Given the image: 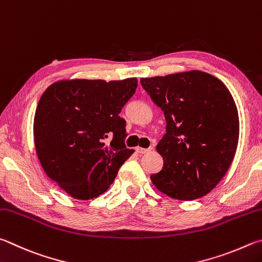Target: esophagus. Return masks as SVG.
<instances>
[{"label": "esophagus", "instance_id": "1", "mask_svg": "<svg viewBox=\"0 0 262 262\" xmlns=\"http://www.w3.org/2000/svg\"><path fill=\"white\" fill-rule=\"evenodd\" d=\"M152 149H153L152 147H149V148H141V147H137V148H136L137 153H139V154H146V153L150 152V150H152Z\"/></svg>", "mask_w": 262, "mask_h": 262}]
</instances>
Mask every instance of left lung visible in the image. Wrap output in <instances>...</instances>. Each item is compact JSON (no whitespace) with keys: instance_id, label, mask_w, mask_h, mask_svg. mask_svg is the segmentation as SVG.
Instances as JSON below:
<instances>
[{"instance_id":"left-lung-1","label":"left lung","mask_w":262,"mask_h":262,"mask_svg":"<svg viewBox=\"0 0 262 262\" xmlns=\"http://www.w3.org/2000/svg\"><path fill=\"white\" fill-rule=\"evenodd\" d=\"M140 82L167 121L157 146L163 167L150 181L177 200L208 194L236 154L239 118L231 93L216 77L198 70L141 78Z\"/></svg>"}]
</instances>
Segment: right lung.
<instances>
[{
    "label": "right lung",
    "instance_id": "obj_1",
    "mask_svg": "<svg viewBox=\"0 0 262 262\" xmlns=\"http://www.w3.org/2000/svg\"><path fill=\"white\" fill-rule=\"evenodd\" d=\"M137 86V78L67 79L41 95L33 123L36 155L47 176L72 198L104 193L134 154L124 144L126 122L119 113Z\"/></svg>",
    "mask_w": 262,
    "mask_h": 262
}]
</instances>
